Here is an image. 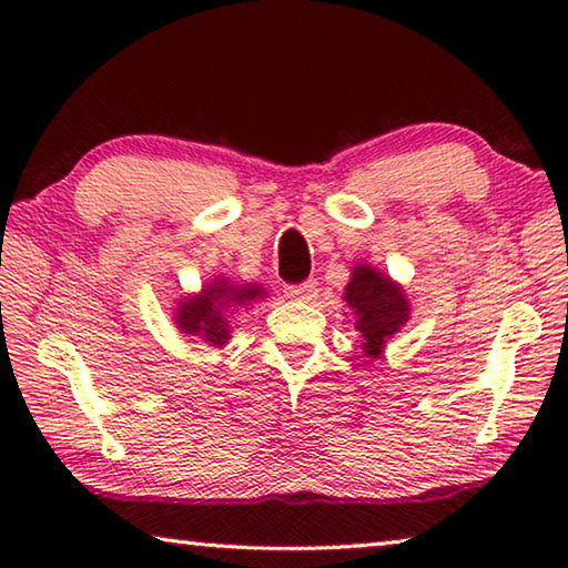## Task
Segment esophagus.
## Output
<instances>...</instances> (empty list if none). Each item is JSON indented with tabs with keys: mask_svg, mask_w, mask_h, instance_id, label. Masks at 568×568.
<instances>
[{
	"mask_svg": "<svg viewBox=\"0 0 568 568\" xmlns=\"http://www.w3.org/2000/svg\"><path fill=\"white\" fill-rule=\"evenodd\" d=\"M285 295L293 297L297 303H311L313 297L318 295V285H315V281H305L301 285H287Z\"/></svg>",
	"mask_w": 568,
	"mask_h": 568,
	"instance_id": "esophagus-1",
	"label": "esophagus"
}]
</instances>
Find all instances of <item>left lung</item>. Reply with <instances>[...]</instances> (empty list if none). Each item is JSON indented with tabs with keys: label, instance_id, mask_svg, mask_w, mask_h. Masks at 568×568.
<instances>
[{
	"label": "left lung",
	"instance_id": "obj_1",
	"mask_svg": "<svg viewBox=\"0 0 568 568\" xmlns=\"http://www.w3.org/2000/svg\"><path fill=\"white\" fill-rule=\"evenodd\" d=\"M343 301L353 311V325L361 333V348L368 361L383 358L386 343L410 321V303L403 285L368 263L351 267Z\"/></svg>",
	"mask_w": 568,
	"mask_h": 568
}]
</instances>
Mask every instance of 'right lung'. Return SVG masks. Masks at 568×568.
Here are the masks:
<instances>
[{
  "label": "right lung",
  "mask_w": 568,
  "mask_h": 568,
  "mask_svg": "<svg viewBox=\"0 0 568 568\" xmlns=\"http://www.w3.org/2000/svg\"><path fill=\"white\" fill-rule=\"evenodd\" d=\"M265 297L267 291L261 283H233L225 275H215L200 287V293L180 297L172 321L178 331L190 338L223 348L233 333V325H230L233 313L243 307L247 311L250 305Z\"/></svg>",
  "instance_id": "obj_1"
}]
</instances>
